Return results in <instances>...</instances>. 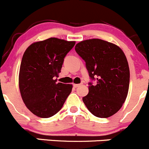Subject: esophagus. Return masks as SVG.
Wrapping results in <instances>:
<instances>
[{
    "label": "esophagus",
    "mask_w": 149,
    "mask_h": 149,
    "mask_svg": "<svg viewBox=\"0 0 149 149\" xmlns=\"http://www.w3.org/2000/svg\"><path fill=\"white\" fill-rule=\"evenodd\" d=\"M80 86V84H74L73 85V86L74 88H77V87H79Z\"/></svg>",
    "instance_id": "34e87169"
}]
</instances>
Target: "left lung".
<instances>
[{"instance_id":"left-lung-1","label":"left lung","mask_w":149,"mask_h":149,"mask_svg":"<svg viewBox=\"0 0 149 149\" xmlns=\"http://www.w3.org/2000/svg\"><path fill=\"white\" fill-rule=\"evenodd\" d=\"M77 54L85 61L91 80L83 98L88 110L98 118H108L122 107L130 86V68L122 49L110 42L92 39L79 42Z\"/></svg>"}]
</instances>
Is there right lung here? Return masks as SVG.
<instances>
[{"label":"right lung","instance_id":"add662e5","mask_svg":"<svg viewBox=\"0 0 149 149\" xmlns=\"http://www.w3.org/2000/svg\"><path fill=\"white\" fill-rule=\"evenodd\" d=\"M75 42L57 38L34 42L24 52L19 74L21 97L28 110L49 118L63 107L72 85L57 83L64 58Z\"/></svg>","mask_w":149,"mask_h":149}]
</instances>
